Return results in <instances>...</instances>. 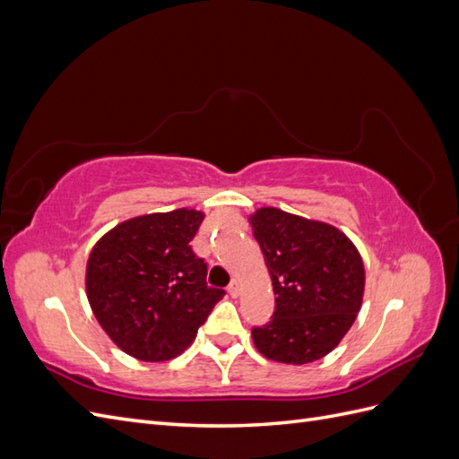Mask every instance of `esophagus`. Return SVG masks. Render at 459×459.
I'll return each instance as SVG.
<instances>
[{
	"mask_svg": "<svg viewBox=\"0 0 459 459\" xmlns=\"http://www.w3.org/2000/svg\"><path fill=\"white\" fill-rule=\"evenodd\" d=\"M228 290H230V295H231L233 299H238V297H239V293H241V285H239V281H238V280H233V281L230 283Z\"/></svg>",
	"mask_w": 459,
	"mask_h": 459,
	"instance_id": "obj_1",
	"label": "esophagus"
}]
</instances>
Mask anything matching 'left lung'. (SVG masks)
I'll return each mask as SVG.
<instances>
[{"label": "left lung", "mask_w": 459, "mask_h": 459, "mask_svg": "<svg viewBox=\"0 0 459 459\" xmlns=\"http://www.w3.org/2000/svg\"><path fill=\"white\" fill-rule=\"evenodd\" d=\"M248 224L275 293L272 322L253 329L256 351L293 366L327 356L362 308V255L339 228L275 206L258 208Z\"/></svg>", "instance_id": "8db88e82"}]
</instances>
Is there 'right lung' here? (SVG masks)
<instances>
[{
	"instance_id": "1",
	"label": "right lung",
	"mask_w": 459,
	"mask_h": 459,
	"mask_svg": "<svg viewBox=\"0 0 459 459\" xmlns=\"http://www.w3.org/2000/svg\"><path fill=\"white\" fill-rule=\"evenodd\" d=\"M203 220L195 208L135 216L93 245L88 302L122 352L142 362L179 356L226 295L206 285V264L189 247Z\"/></svg>"
}]
</instances>
